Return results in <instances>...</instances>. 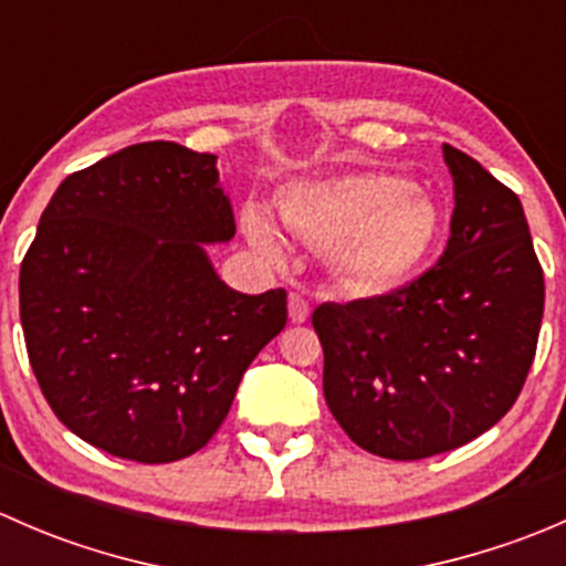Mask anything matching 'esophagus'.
I'll list each match as a JSON object with an SVG mask.
<instances>
[{"mask_svg": "<svg viewBox=\"0 0 566 566\" xmlns=\"http://www.w3.org/2000/svg\"><path fill=\"white\" fill-rule=\"evenodd\" d=\"M287 312L293 323H306V317H310V301H306L301 293H290Z\"/></svg>", "mask_w": 566, "mask_h": 566, "instance_id": "34e87169", "label": "esophagus"}]
</instances>
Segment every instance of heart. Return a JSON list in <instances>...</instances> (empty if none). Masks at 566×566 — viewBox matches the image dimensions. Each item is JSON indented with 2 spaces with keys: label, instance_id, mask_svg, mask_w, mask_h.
Here are the masks:
<instances>
[{
  "label": "heart",
  "instance_id": "b5f03b06",
  "mask_svg": "<svg viewBox=\"0 0 566 566\" xmlns=\"http://www.w3.org/2000/svg\"><path fill=\"white\" fill-rule=\"evenodd\" d=\"M284 224L312 247L358 293H389L419 273L441 238V210L421 188L394 172H347L295 180L276 197ZM243 230L268 256H282L276 227L247 210Z\"/></svg>",
  "mask_w": 566,
  "mask_h": 566
}]
</instances>
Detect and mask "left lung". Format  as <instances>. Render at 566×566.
<instances>
[{
    "instance_id": "obj_1",
    "label": "left lung",
    "mask_w": 566,
    "mask_h": 566,
    "mask_svg": "<svg viewBox=\"0 0 566 566\" xmlns=\"http://www.w3.org/2000/svg\"><path fill=\"white\" fill-rule=\"evenodd\" d=\"M452 235L436 268L397 293L317 306L323 394L353 443L424 460L488 432L534 361L545 279L523 205L443 145Z\"/></svg>"
}]
</instances>
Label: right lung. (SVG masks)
<instances>
[{
    "label": "right lung",
    "mask_w": 566,
    "mask_h": 566,
    "mask_svg": "<svg viewBox=\"0 0 566 566\" xmlns=\"http://www.w3.org/2000/svg\"><path fill=\"white\" fill-rule=\"evenodd\" d=\"M235 235L216 156L145 142L65 177L21 262L27 353L56 419L123 460L175 462L227 419L287 323V293L243 295L208 247Z\"/></svg>",
    "instance_id": "obj_1"
}]
</instances>
